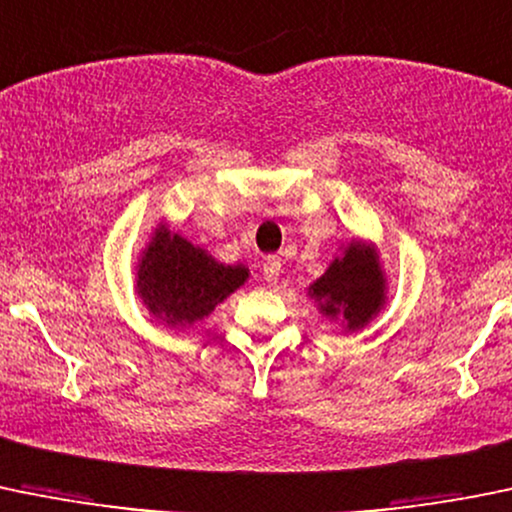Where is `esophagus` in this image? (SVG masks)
I'll return each mask as SVG.
<instances>
[{"label": "esophagus", "instance_id": "esophagus-1", "mask_svg": "<svg viewBox=\"0 0 512 512\" xmlns=\"http://www.w3.org/2000/svg\"><path fill=\"white\" fill-rule=\"evenodd\" d=\"M263 278H266L268 286H276L278 278H281V261L276 256H268L263 261Z\"/></svg>", "mask_w": 512, "mask_h": 512}]
</instances>
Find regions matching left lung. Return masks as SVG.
Wrapping results in <instances>:
<instances>
[{
	"label": "left lung",
	"mask_w": 512,
	"mask_h": 512,
	"mask_svg": "<svg viewBox=\"0 0 512 512\" xmlns=\"http://www.w3.org/2000/svg\"><path fill=\"white\" fill-rule=\"evenodd\" d=\"M308 298L323 318L340 320L345 333L367 328L387 305V273L377 246L365 239L342 246L340 256L308 286Z\"/></svg>",
	"instance_id": "1"
}]
</instances>
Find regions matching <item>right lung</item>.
I'll list each match as a JSON object with an SVG mask.
<instances>
[{
	"mask_svg": "<svg viewBox=\"0 0 512 512\" xmlns=\"http://www.w3.org/2000/svg\"><path fill=\"white\" fill-rule=\"evenodd\" d=\"M249 276L244 263H221L160 221L135 261V293L152 318L187 330L209 318Z\"/></svg>",
	"mask_w": 512,
	"mask_h": 512,
	"instance_id": "right-lung-1",
	"label": "right lung"
}]
</instances>
